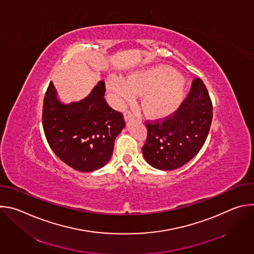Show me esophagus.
<instances>
[{"instance_id":"obj_1","label":"esophagus","mask_w":254,"mask_h":254,"mask_svg":"<svg viewBox=\"0 0 254 254\" xmlns=\"http://www.w3.org/2000/svg\"><path fill=\"white\" fill-rule=\"evenodd\" d=\"M134 118V114L133 113H131V112H129V111H127L126 113H125V120L127 122V121H129V120H131V119H133Z\"/></svg>"}]
</instances>
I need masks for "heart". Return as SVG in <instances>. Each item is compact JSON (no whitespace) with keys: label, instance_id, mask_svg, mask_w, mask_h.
Instances as JSON below:
<instances>
[{"label":"heart","instance_id":"b5f03b06","mask_svg":"<svg viewBox=\"0 0 254 254\" xmlns=\"http://www.w3.org/2000/svg\"><path fill=\"white\" fill-rule=\"evenodd\" d=\"M108 85L120 100L143 95L142 110L153 119H163L174 113L184 93L183 77L173 69L164 66L134 71L125 80L112 78Z\"/></svg>","mask_w":254,"mask_h":254}]
</instances>
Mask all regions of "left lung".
Segmentation results:
<instances>
[{"instance_id": "obj_1", "label": "left lung", "mask_w": 254, "mask_h": 254, "mask_svg": "<svg viewBox=\"0 0 254 254\" xmlns=\"http://www.w3.org/2000/svg\"><path fill=\"white\" fill-rule=\"evenodd\" d=\"M213 106L208 90L195 78L187 97L163 122H147L142 155L152 167L171 171L184 166L201 150L208 136Z\"/></svg>"}]
</instances>
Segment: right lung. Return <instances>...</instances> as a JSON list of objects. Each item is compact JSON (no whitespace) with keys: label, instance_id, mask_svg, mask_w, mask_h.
I'll list each match as a JSON object with an SVG mask.
<instances>
[{"label":"right lung","instance_id":"right-lung-1","mask_svg":"<svg viewBox=\"0 0 254 254\" xmlns=\"http://www.w3.org/2000/svg\"><path fill=\"white\" fill-rule=\"evenodd\" d=\"M99 81L84 99L64 104L52 82L43 102L42 125L55 155L79 172H92L110 161L116 137L126 126L124 116L107 104Z\"/></svg>","mask_w":254,"mask_h":254}]
</instances>
